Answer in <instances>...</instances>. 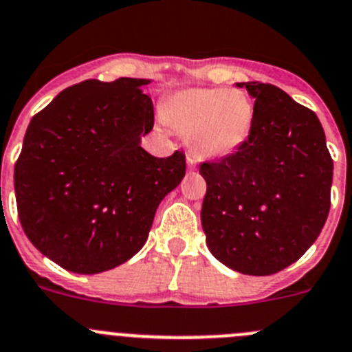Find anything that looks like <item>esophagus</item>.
Here are the masks:
<instances>
[{
    "instance_id": "esophagus-1",
    "label": "esophagus",
    "mask_w": 352,
    "mask_h": 352,
    "mask_svg": "<svg viewBox=\"0 0 352 352\" xmlns=\"http://www.w3.org/2000/svg\"><path fill=\"white\" fill-rule=\"evenodd\" d=\"M186 166H188V169H195V166H197V162H195V159L193 157H186Z\"/></svg>"
}]
</instances>
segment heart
Here are the masks:
<instances>
[{"instance_id": "heart-1", "label": "heart", "mask_w": 352, "mask_h": 352, "mask_svg": "<svg viewBox=\"0 0 352 352\" xmlns=\"http://www.w3.org/2000/svg\"><path fill=\"white\" fill-rule=\"evenodd\" d=\"M160 115L197 159H223L250 140L256 108L241 89L193 87L167 96Z\"/></svg>"}]
</instances>
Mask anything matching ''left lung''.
<instances>
[{"instance_id": "1", "label": "left lung", "mask_w": 352, "mask_h": 352, "mask_svg": "<svg viewBox=\"0 0 352 352\" xmlns=\"http://www.w3.org/2000/svg\"><path fill=\"white\" fill-rule=\"evenodd\" d=\"M254 99L250 140L235 153L201 164L206 244L228 269L270 276L318 239L330 211L333 160L316 113L285 90L235 83Z\"/></svg>"}]
</instances>
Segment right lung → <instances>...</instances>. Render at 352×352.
<instances>
[{"label":"right lung","instance_id":"obj_1","mask_svg":"<svg viewBox=\"0 0 352 352\" xmlns=\"http://www.w3.org/2000/svg\"><path fill=\"white\" fill-rule=\"evenodd\" d=\"M148 78L87 82L63 90L25 131L14 185L33 246L63 269L99 274L144 246L155 212L185 176L182 151L141 148L153 129Z\"/></svg>","mask_w":352,"mask_h":352}]
</instances>
